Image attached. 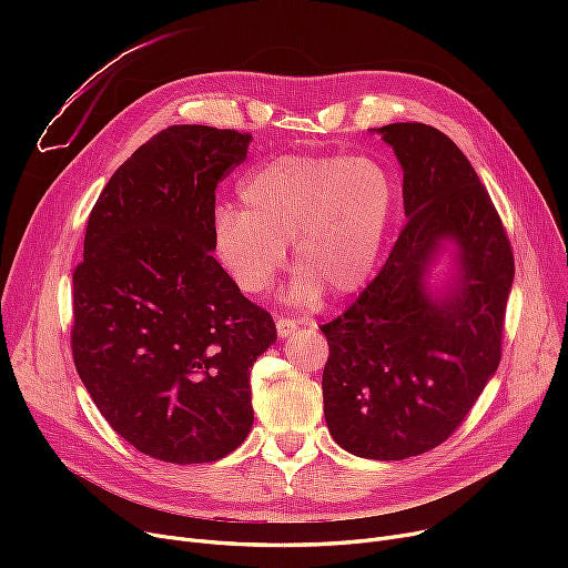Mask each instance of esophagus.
<instances>
[{
  "instance_id": "34e87169",
  "label": "esophagus",
  "mask_w": 568,
  "mask_h": 568,
  "mask_svg": "<svg viewBox=\"0 0 568 568\" xmlns=\"http://www.w3.org/2000/svg\"><path fill=\"white\" fill-rule=\"evenodd\" d=\"M302 324V320H292V317H278L276 320V332H278V336L281 338H287V336H292L294 334V329L296 326Z\"/></svg>"
}]
</instances>
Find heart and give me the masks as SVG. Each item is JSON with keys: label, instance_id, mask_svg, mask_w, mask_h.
Wrapping results in <instances>:
<instances>
[{"label": "heart", "instance_id": "b5f03b06", "mask_svg": "<svg viewBox=\"0 0 568 568\" xmlns=\"http://www.w3.org/2000/svg\"><path fill=\"white\" fill-rule=\"evenodd\" d=\"M239 204L214 214V248L246 294L274 285L292 244L302 268L287 300L315 304L322 290L352 294L373 274L394 209V182L373 159L278 156L239 186Z\"/></svg>", "mask_w": 568, "mask_h": 568}]
</instances>
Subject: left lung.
Listing matches in <instances>:
<instances>
[{
    "label": "left lung",
    "instance_id": "8db88e82",
    "mask_svg": "<svg viewBox=\"0 0 568 568\" xmlns=\"http://www.w3.org/2000/svg\"><path fill=\"white\" fill-rule=\"evenodd\" d=\"M375 131L403 168L407 225L359 300L320 326L329 343L322 396L345 452L403 460L449 439L495 375L514 253L449 135L419 122ZM444 241L459 248V276L435 295L425 276Z\"/></svg>",
    "mask_w": 568,
    "mask_h": 568
}]
</instances>
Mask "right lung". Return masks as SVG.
I'll return each mask as SVG.
<instances>
[{
    "instance_id": "obj_1",
    "label": "right lung",
    "mask_w": 568,
    "mask_h": 568,
    "mask_svg": "<svg viewBox=\"0 0 568 568\" xmlns=\"http://www.w3.org/2000/svg\"><path fill=\"white\" fill-rule=\"evenodd\" d=\"M251 133L182 124L119 165L73 272L75 371L114 433L163 463H212L253 426L251 368L276 324L212 255L216 186Z\"/></svg>"
}]
</instances>
